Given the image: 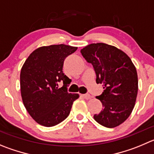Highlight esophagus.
I'll list each match as a JSON object with an SVG mask.
<instances>
[{"label":"esophagus","mask_w":154,"mask_h":154,"mask_svg":"<svg viewBox=\"0 0 154 154\" xmlns=\"http://www.w3.org/2000/svg\"><path fill=\"white\" fill-rule=\"evenodd\" d=\"M80 97L86 99V100H89V99L91 98V96H90V94H80Z\"/></svg>","instance_id":"obj_1"}]
</instances>
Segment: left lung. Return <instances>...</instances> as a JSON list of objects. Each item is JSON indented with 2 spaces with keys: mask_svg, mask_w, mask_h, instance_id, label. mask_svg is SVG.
<instances>
[{
  "mask_svg": "<svg viewBox=\"0 0 154 154\" xmlns=\"http://www.w3.org/2000/svg\"><path fill=\"white\" fill-rule=\"evenodd\" d=\"M87 62L91 63L97 74V84L104 91L97 97L103 109L93 118L106 128L123 123L131 113L138 90L135 66L127 54L106 43H93L80 50Z\"/></svg>",
  "mask_w": 154,
  "mask_h": 154,
  "instance_id": "1",
  "label": "left lung"
}]
</instances>
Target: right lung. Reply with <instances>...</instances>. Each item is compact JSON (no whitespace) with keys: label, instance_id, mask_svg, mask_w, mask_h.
<instances>
[{"label":"right lung","instance_id":"right-lung-1","mask_svg":"<svg viewBox=\"0 0 154 154\" xmlns=\"http://www.w3.org/2000/svg\"><path fill=\"white\" fill-rule=\"evenodd\" d=\"M77 47L51 45L34 50L24 62L20 72V91L26 109L38 124L52 127L70 114L78 93H69L70 83L63 73L64 59ZM63 81L61 88L58 82Z\"/></svg>","mask_w":154,"mask_h":154}]
</instances>
